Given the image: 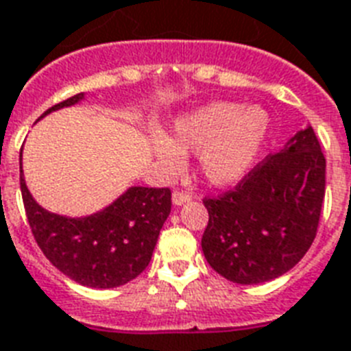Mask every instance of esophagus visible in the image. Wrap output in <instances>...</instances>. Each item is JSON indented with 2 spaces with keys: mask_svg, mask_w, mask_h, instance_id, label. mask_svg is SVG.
<instances>
[{
  "mask_svg": "<svg viewBox=\"0 0 351 351\" xmlns=\"http://www.w3.org/2000/svg\"><path fill=\"white\" fill-rule=\"evenodd\" d=\"M189 195H187V193H184V191H175L173 193V204H175V206H184V204L186 202H189Z\"/></svg>",
  "mask_w": 351,
  "mask_h": 351,
  "instance_id": "esophagus-1",
  "label": "esophagus"
}]
</instances>
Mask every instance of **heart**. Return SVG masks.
Here are the masks:
<instances>
[{"mask_svg":"<svg viewBox=\"0 0 351 351\" xmlns=\"http://www.w3.org/2000/svg\"><path fill=\"white\" fill-rule=\"evenodd\" d=\"M269 131L271 118L266 109L211 101L180 114L167 138H154V156L167 173H176L184 154L198 153V169L211 186H234L256 165Z\"/></svg>","mask_w":351,"mask_h":351,"instance_id":"heart-1","label":"heart"}]
</instances>
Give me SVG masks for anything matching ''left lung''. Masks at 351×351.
Wrapping results in <instances>:
<instances>
[{
	"mask_svg": "<svg viewBox=\"0 0 351 351\" xmlns=\"http://www.w3.org/2000/svg\"><path fill=\"white\" fill-rule=\"evenodd\" d=\"M326 160L313 127L289 138L237 189L206 198L202 251L234 284H262L288 273L310 250L321 219Z\"/></svg>",
	"mask_w": 351,
	"mask_h": 351,
	"instance_id": "8db88e82",
	"label": "left lung"
}]
</instances>
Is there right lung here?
<instances>
[{"instance_id":"right-lung-1","label":"right lung","mask_w":351,"mask_h":351,"mask_svg":"<svg viewBox=\"0 0 351 351\" xmlns=\"http://www.w3.org/2000/svg\"><path fill=\"white\" fill-rule=\"evenodd\" d=\"M84 93L51 107L76 106ZM19 186L30 230L43 255L63 275L87 288H118L147 267L162 226L171 213L169 189L132 186L96 213L65 217L41 208L30 195L19 156Z\"/></svg>"}]
</instances>
